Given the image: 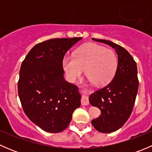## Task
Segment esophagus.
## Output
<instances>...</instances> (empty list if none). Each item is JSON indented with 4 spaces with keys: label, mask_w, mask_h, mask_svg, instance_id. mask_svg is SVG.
<instances>
[{
    "label": "esophagus",
    "mask_w": 152,
    "mask_h": 152,
    "mask_svg": "<svg viewBox=\"0 0 152 152\" xmlns=\"http://www.w3.org/2000/svg\"><path fill=\"white\" fill-rule=\"evenodd\" d=\"M82 104L84 106L89 104V99L87 98V96H86L85 95H84L82 98Z\"/></svg>",
    "instance_id": "34e87169"
}]
</instances>
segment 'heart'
Instances as JSON below:
<instances>
[{
    "label": "heart",
    "mask_w": 152,
    "mask_h": 152,
    "mask_svg": "<svg viewBox=\"0 0 152 152\" xmlns=\"http://www.w3.org/2000/svg\"><path fill=\"white\" fill-rule=\"evenodd\" d=\"M62 66L70 82L80 77L85 69L90 82L96 85H104L115 74L118 57L112 49L91 44L78 49L74 56H64Z\"/></svg>",
    "instance_id": "heart-1"
}]
</instances>
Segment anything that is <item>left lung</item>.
I'll return each instance as SVG.
<instances>
[{
    "label": "left lung",
    "instance_id": "8db88e82",
    "mask_svg": "<svg viewBox=\"0 0 152 152\" xmlns=\"http://www.w3.org/2000/svg\"><path fill=\"white\" fill-rule=\"evenodd\" d=\"M93 40L109 45L118 55V67L113 80L89 98L90 104L102 113L92 121L94 128L100 132L111 133L123 126L132 112L139 85L137 64L121 45L105 39L93 38Z\"/></svg>",
    "mask_w": 152,
    "mask_h": 152
}]
</instances>
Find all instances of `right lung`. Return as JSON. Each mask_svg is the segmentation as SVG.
Returning <instances> with one entry per match:
<instances>
[{"instance_id": "obj_1", "label": "right lung", "mask_w": 152, "mask_h": 152, "mask_svg": "<svg viewBox=\"0 0 152 152\" xmlns=\"http://www.w3.org/2000/svg\"><path fill=\"white\" fill-rule=\"evenodd\" d=\"M82 37L50 39L34 45L22 62L18 96L27 117L44 131L67 128L81 105L77 86L64 79L62 59Z\"/></svg>"}]
</instances>
